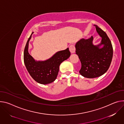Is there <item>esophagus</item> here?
Instances as JSON below:
<instances>
[{"label": "esophagus", "mask_w": 124, "mask_h": 124, "mask_svg": "<svg viewBox=\"0 0 124 124\" xmlns=\"http://www.w3.org/2000/svg\"><path fill=\"white\" fill-rule=\"evenodd\" d=\"M70 50L71 52V53L73 54L75 52V48L73 44H71L70 46Z\"/></svg>", "instance_id": "1"}]
</instances>
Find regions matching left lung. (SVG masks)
I'll return each mask as SVG.
<instances>
[{
  "label": "left lung",
  "mask_w": 124,
  "mask_h": 124,
  "mask_svg": "<svg viewBox=\"0 0 124 124\" xmlns=\"http://www.w3.org/2000/svg\"><path fill=\"white\" fill-rule=\"evenodd\" d=\"M97 32L102 38L98 45L93 44V37L82 38L75 45L76 54L81 63L80 74L88 78L98 77L104 74L110 65L113 57V47L110 40L106 33L94 25ZM102 45L104 46L100 48Z\"/></svg>",
  "instance_id": "8db88e82"
}]
</instances>
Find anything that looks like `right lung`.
<instances>
[{
	"instance_id": "add662e5",
	"label": "right lung",
	"mask_w": 124,
	"mask_h": 124,
	"mask_svg": "<svg viewBox=\"0 0 124 124\" xmlns=\"http://www.w3.org/2000/svg\"><path fill=\"white\" fill-rule=\"evenodd\" d=\"M27 40L23 53L24 63L30 75L38 83L48 84L57 78L61 63L70 56L69 48L57 52L49 59L45 61H35L28 52L29 43L31 35Z\"/></svg>"
}]
</instances>
